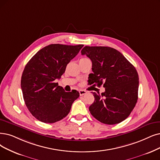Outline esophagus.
I'll list each match as a JSON object with an SVG mask.
<instances>
[{
    "instance_id": "obj_1",
    "label": "esophagus",
    "mask_w": 160,
    "mask_h": 160,
    "mask_svg": "<svg viewBox=\"0 0 160 160\" xmlns=\"http://www.w3.org/2000/svg\"><path fill=\"white\" fill-rule=\"evenodd\" d=\"M79 92L80 96H82V95H84V94H85L87 93V91H85V90H79Z\"/></svg>"
}]
</instances>
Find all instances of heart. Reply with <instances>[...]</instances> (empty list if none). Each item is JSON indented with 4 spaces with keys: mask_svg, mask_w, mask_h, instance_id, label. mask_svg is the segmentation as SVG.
I'll return each mask as SVG.
<instances>
[{
    "mask_svg": "<svg viewBox=\"0 0 160 160\" xmlns=\"http://www.w3.org/2000/svg\"><path fill=\"white\" fill-rule=\"evenodd\" d=\"M86 59H87V58H81L80 60H86Z\"/></svg>",
    "mask_w": 160,
    "mask_h": 160,
    "instance_id": "1",
    "label": "heart"
}]
</instances>
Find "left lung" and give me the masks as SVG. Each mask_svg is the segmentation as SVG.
<instances>
[{
    "label": "left lung",
    "mask_w": 160,
    "mask_h": 160,
    "mask_svg": "<svg viewBox=\"0 0 160 160\" xmlns=\"http://www.w3.org/2000/svg\"><path fill=\"white\" fill-rule=\"evenodd\" d=\"M82 55L91 59L93 73L88 85H103L105 92H92L94 102L89 106L92 116L108 125L119 123L128 117L138 100V75L135 68L118 50L108 47H88Z\"/></svg>",
    "instance_id": "8db88e82"
}]
</instances>
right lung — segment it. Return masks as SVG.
I'll return each mask as SVG.
<instances>
[{
    "mask_svg": "<svg viewBox=\"0 0 160 160\" xmlns=\"http://www.w3.org/2000/svg\"><path fill=\"white\" fill-rule=\"evenodd\" d=\"M82 47L50 44L38 51L25 66L21 79L23 100L38 120L52 123L62 119L79 98L78 91L66 92L56 80L64 73L68 63Z\"/></svg>",
    "mask_w": 160,
    "mask_h": 160,
    "instance_id": "1",
    "label": "right lung"
}]
</instances>
